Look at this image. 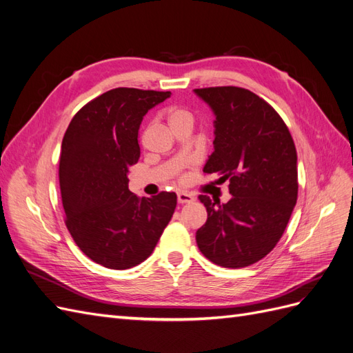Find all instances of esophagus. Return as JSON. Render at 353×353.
I'll return each instance as SVG.
<instances>
[{
  "instance_id": "obj_1",
  "label": "esophagus",
  "mask_w": 353,
  "mask_h": 353,
  "mask_svg": "<svg viewBox=\"0 0 353 353\" xmlns=\"http://www.w3.org/2000/svg\"><path fill=\"white\" fill-rule=\"evenodd\" d=\"M176 197H178V203H181V205H184V203H190V201L194 200L193 196L188 194V193H184V191H181V193H178Z\"/></svg>"
}]
</instances>
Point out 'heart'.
<instances>
[{"instance_id":"1","label":"heart","mask_w":353,"mask_h":353,"mask_svg":"<svg viewBox=\"0 0 353 353\" xmlns=\"http://www.w3.org/2000/svg\"><path fill=\"white\" fill-rule=\"evenodd\" d=\"M168 121H169V125L179 123V122H193V114L185 109L172 108L168 112Z\"/></svg>"}]
</instances>
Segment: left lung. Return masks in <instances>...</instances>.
<instances>
[{
    "instance_id": "1",
    "label": "left lung",
    "mask_w": 353,
    "mask_h": 353,
    "mask_svg": "<svg viewBox=\"0 0 353 353\" xmlns=\"http://www.w3.org/2000/svg\"><path fill=\"white\" fill-rule=\"evenodd\" d=\"M216 116L215 150L203 172L228 183L227 203L199 199L208 221L197 230L200 252L222 268H244L280 241L297 201V153L281 116L239 87L197 88Z\"/></svg>"
}]
</instances>
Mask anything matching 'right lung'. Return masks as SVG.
I'll return each instance as SVG.
<instances>
[{"label": "right lung", "mask_w": 353, "mask_h": 353, "mask_svg": "<svg viewBox=\"0 0 353 353\" xmlns=\"http://www.w3.org/2000/svg\"><path fill=\"white\" fill-rule=\"evenodd\" d=\"M170 91L114 88L73 116L60 152V191L72 239L91 261L128 270L156 248L176 208V194L138 197L128 170L140 159L144 114Z\"/></svg>", "instance_id": "add662e5"}]
</instances>
